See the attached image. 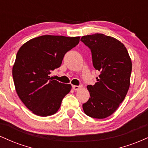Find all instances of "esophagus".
<instances>
[{"label":"esophagus","instance_id":"34e87169","mask_svg":"<svg viewBox=\"0 0 148 148\" xmlns=\"http://www.w3.org/2000/svg\"><path fill=\"white\" fill-rule=\"evenodd\" d=\"M81 86H72V88L74 90H79L81 89Z\"/></svg>","mask_w":148,"mask_h":148}]
</instances>
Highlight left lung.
Listing matches in <instances>:
<instances>
[{
	"instance_id": "8db88e82",
	"label": "left lung",
	"mask_w": 148,
	"mask_h": 148,
	"mask_svg": "<svg viewBox=\"0 0 148 148\" xmlns=\"http://www.w3.org/2000/svg\"><path fill=\"white\" fill-rule=\"evenodd\" d=\"M90 49L92 64L99 71L94 86H87L89 99L83 104L84 113L103 119L113 114L125 99L130 86L132 60L126 47L114 37L96 33L81 37Z\"/></svg>"
}]
</instances>
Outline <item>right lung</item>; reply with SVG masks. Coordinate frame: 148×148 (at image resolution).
<instances>
[{"mask_svg":"<svg viewBox=\"0 0 148 148\" xmlns=\"http://www.w3.org/2000/svg\"><path fill=\"white\" fill-rule=\"evenodd\" d=\"M80 37L42 35L23 45L12 67L14 84L18 97L34 114L47 117L55 114L72 86L49 76L58 68L64 56L79 44Z\"/></svg>","mask_w":148,"mask_h":148,"instance_id":"right-lung-1","label":"right lung"}]
</instances>
